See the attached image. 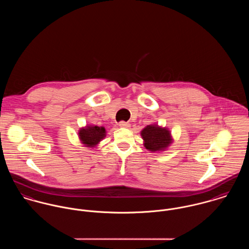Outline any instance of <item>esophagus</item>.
Here are the masks:
<instances>
[{
  "mask_svg": "<svg viewBox=\"0 0 249 249\" xmlns=\"http://www.w3.org/2000/svg\"><path fill=\"white\" fill-rule=\"evenodd\" d=\"M119 125H120L121 127H125V128H127V127H129V126H130V124H129L128 122L122 121V122H120V123H119Z\"/></svg>",
  "mask_w": 249,
  "mask_h": 249,
  "instance_id": "34e87169",
  "label": "esophagus"
}]
</instances>
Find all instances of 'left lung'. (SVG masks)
Listing matches in <instances>:
<instances>
[{"instance_id": "left-lung-1", "label": "left lung", "mask_w": 249, "mask_h": 249, "mask_svg": "<svg viewBox=\"0 0 249 249\" xmlns=\"http://www.w3.org/2000/svg\"><path fill=\"white\" fill-rule=\"evenodd\" d=\"M141 135L144 140L145 148L150 151L163 150L172 142L170 131L155 124L144 127Z\"/></svg>"}]
</instances>
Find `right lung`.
Here are the masks:
<instances>
[{
  "label": "right lung",
  "instance_id": "add662e5",
  "mask_svg": "<svg viewBox=\"0 0 249 249\" xmlns=\"http://www.w3.org/2000/svg\"><path fill=\"white\" fill-rule=\"evenodd\" d=\"M79 138L81 142L87 146H94L106 137L105 127L100 126H87L79 131Z\"/></svg>",
  "mask_w": 249,
  "mask_h": 249
}]
</instances>
